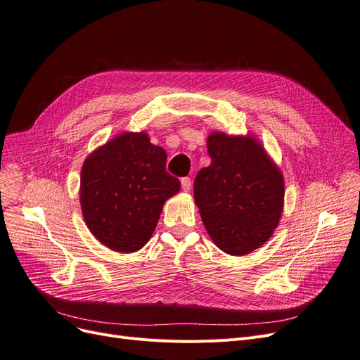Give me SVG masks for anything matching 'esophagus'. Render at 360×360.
Instances as JSON below:
<instances>
[{
    "label": "esophagus",
    "mask_w": 360,
    "mask_h": 360,
    "mask_svg": "<svg viewBox=\"0 0 360 360\" xmlns=\"http://www.w3.org/2000/svg\"><path fill=\"white\" fill-rule=\"evenodd\" d=\"M181 188L184 192H189L192 188V180L189 177H183L181 179Z\"/></svg>",
    "instance_id": "obj_1"
}]
</instances>
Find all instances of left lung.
Listing matches in <instances>:
<instances>
[{
    "label": "left lung",
    "mask_w": 360,
    "mask_h": 360,
    "mask_svg": "<svg viewBox=\"0 0 360 360\" xmlns=\"http://www.w3.org/2000/svg\"><path fill=\"white\" fill-rule=\"evenodd\" d=\"M211 164L195 179L193 195L212 242L230 255H247L270 239L283 211L281 168L252 134L212 131Z\"/></svg>",
    "instance_id": "8db88e82"
}]
</instances>
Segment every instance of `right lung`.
I'll return each instance as SVG.
<instances>
[{
  "label": "right lung",
  "instance_id": "obj_1",
  "mask_svg": "<svg viewBox=\"0 0 360 360\" xmlns=\"http://www.w3.org/2000/svg\"><path fill=\"white\" fill-rule=\"evenodd\" d=\"M165 164V150L152 145L145 131L120 133L85 158L81 211L102 245L125 254L146 245L165 200L180 191Z\"/></svg>",
  "mask_w": 360,
  "mask_h": 360
}]
</instances>
